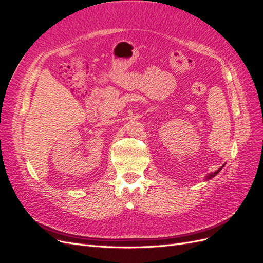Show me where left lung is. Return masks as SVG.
Here are the masks:
<instances>
[{
	"mask_svg": "<svg viewBox=\"0 0 263 263\" xmlns=\"http://www.w3.org/2000/svg\"><path fill=\"white\" fill-rule=\"evenodd\" d=\"M220 169H221V168H220ZM220 169H218L217 171H215L214 173H211V174H209V176H208V177H206V180H209V179H212L213 177H215V176H216V174H217V173H218V172L220 171Z\"/></svg>",
	"mask_w": 263,
	"mask_h": 263,
	"instance_id": "1",
	"label": "left lung"
}]
</instances>
